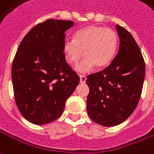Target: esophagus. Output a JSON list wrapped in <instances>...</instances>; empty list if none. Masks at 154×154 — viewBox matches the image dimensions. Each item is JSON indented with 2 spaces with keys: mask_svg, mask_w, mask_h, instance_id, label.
Segmentation results:
<instances>
[{
  "mask_svg": "<svg viewBox=\"0 0 154 154\" xmlns=\"http://www.w3.org/2000/svg\"><path fill=\"white\" fill-rule=\"evenodd\" d=\"M86 81V76H83V75H80V82L81 83H85Z\"/></svg>",
  "mask_w": 154,
  "mask_h": 154,
  "instance_id": "34e87169",
  "label": "esophagus"
}]
</instances>
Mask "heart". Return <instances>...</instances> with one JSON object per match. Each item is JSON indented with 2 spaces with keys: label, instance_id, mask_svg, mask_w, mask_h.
Listing matches in <instances>:
<instances>
[{
  "label": "heart",
  "instance_id": "heart-1",
  "mask_svg": "<svg viewBox=\"0 0 154 154\" xmlns=\"http://www.w3.org/2000/svg\"><path fill=\"white\" fill-rule=\"evenodd\" d=\"M118 43V35L112 29L90 26L77 32L74 39H65L63 52L71 64H77L85 55V60L76 69L80 72H86L94 66L100 69L109 65L114 58Z\"/></svg>",
  "mask_w": 154,
  "mask_h": 154
}]
</instances>
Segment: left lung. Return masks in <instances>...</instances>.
Listing matches in <instances>:
<instances>
[{
    "instance_id": "left-lung-1",
    "label": "left lung",
    "mask_w": 154,
    "mask_h": 154,
    "mask_svg": "<svg viewBox=\"0 0 154 154\" xmlns=\"http://www.w3.org/2000/svg\"><path fill=\"white\" fill-rule=\"evenodd\" d=\"M120 45L112 63L103 71L89 75L86 99L89 117L104 126L123 122L134 112L142 93L145 63L134 37L116 26Z\"/></svg>"
}]
</instances>
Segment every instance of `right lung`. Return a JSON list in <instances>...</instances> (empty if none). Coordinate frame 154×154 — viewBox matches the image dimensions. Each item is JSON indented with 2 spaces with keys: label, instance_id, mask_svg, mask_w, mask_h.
<instances>
[{
  "label": "right lung",
  "instance_id": "right-lung-1",
  "mask_svg": "<svg viewBox=\"0 0 154 154\" xmlns=\"http://www.w3.org/2000/svg\"><path fill=\"white\" fill-rule=\"evenodd\" d=\"M68 20L47 19L28 32L17 50L11 77L15 103L23 117L36 125L60 118L80 77L66 62Z\"/></svg>",
  "mask_w": 154,
  "mask_h": 154
}]
</instances>
